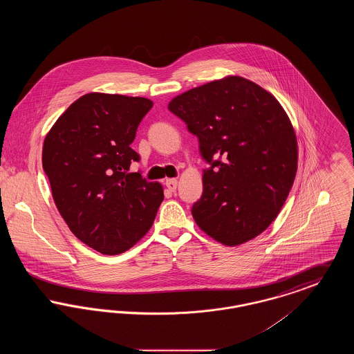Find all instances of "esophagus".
<instances>
[{
	"label": "esophagus",
	"instance_id": "34e87169",
	"mask_svg": "<svg viewBox=\"0 0 354 354\" xmlns=\"http://www.w3.org/2000/svg\"><path fill=\"white\" fill-rule=\"evenodd\" d=\"M166 185H167L169 191H175L176 187H178V180L176 179H167L166 180Z\"/></svg>",
	"mask_w": 354,
	"mask_h": 354
}]
</instances>
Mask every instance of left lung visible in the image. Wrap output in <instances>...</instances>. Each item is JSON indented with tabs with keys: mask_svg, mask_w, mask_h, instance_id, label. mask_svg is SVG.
I'll use <instances>...</instances> for the list:
<instances>
[{
	"mask_svg": "<svg viewBox=\"0 0 354 354\" xmlns=\"http://www.w3.org/2000/svg\"><path fill=\"white\" fill-rule=\"evenodd\" d=\"M169 110L199 139L202 198L192 216L224 245L260 235L277 218L297 171V139L279 101L243 77H225L175 97Z\"/></svg>",
	"mask_w": 354,
	"mask_h": 354,
	"instance_id": "1",
	"label": "left lung"
}]
</instances>
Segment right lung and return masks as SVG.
I'll list each match as a JSON object with an SVG mask.
<instances>
[{"label":"right lung","instance_id":"obj_1","mask_svg":"<svg viewBox=\"0 0 354 354\" xmlns=\"http://www.w3.org/2000/svg\"><path fill=\"white\" fill-rule=\"evenodd\" d=\"M152 102L90 93L71 103L46 135L42 167L70 231L103 254L130 250L151 228L163 187L130 172V147Z\"/></svg>","mask_w":354,"mask_h":354}]
</instances>
